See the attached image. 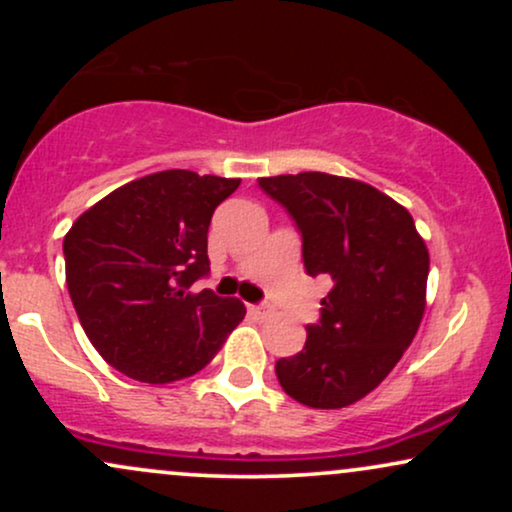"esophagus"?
I'll use <instances>...</instances> for the list:
<instances>
[{"instance_id": "34e87169", "label": "esophagus", "mask_w": 512, "mask_h": 512, "mask_svg": "<svg viewBox=\"0 0 512 512\" xmlns=\"http://www.w3.org/2000/svg\"><path fill=\"white\" fill-rule=\"evenodd\" d=\"M250 313L252 315H255V317H267L269 315V308H267V305H250Z\"/></svg>"}]
</instances>
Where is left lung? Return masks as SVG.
<instances>
[{
  "instance_id": "1",
  "label": "left lung",
  "mask_w": 512,
  "mask_h": 512,
  "mask_svg": "<svg viewBox=\"0 0 512 512\" xmlns=\"http://www.w3.org/2000/svg\"><path fill=\"white\" fill-rule=\"evenodd\" d=\"M303 236L310 276L332 279L322 317L296 356L276 361L289 397L342 409L397 366L426 310L428 248L402 204L368 182L330 173L260 178Z\"/></svg>"
}]
</instances>
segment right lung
Here are the masks:
<instances>
[{"label": "right lung", "mask_w": 512, "mask_h": 512, "mask_svg": "<svg viewBox=\"0 0 512 512\" xmlns=\"http://www.w3.org/2000/svg\"><path fill=\"white\" fill-rule=\"evenodd\" d=\"M238 185L161 170L117 187L72 223L67 289L105 363L142 383H173L207 366L236 330L245 305L192 284L209 274L211 214Z\"/></svg>", "instance_id": "1"}]
</instances>
